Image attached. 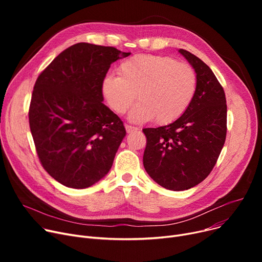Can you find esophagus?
<instances>
[{"instance_id":"34e87169","label":"esophagus","mask_w":262,"mask_h":262,"mask_svg":"<svg viewBox=\"0 0 262 262\" xmlns=\"http://www.w3.org/2000/svg\"><path fill=\"white\" fill-rule=\"evenodd\" d=\"M125 129H126V133H127V134H132V133H134V132L138 130V128L134 127V126H130V125H125Z\"/></svg>"}]
</instances>
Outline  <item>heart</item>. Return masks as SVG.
Here are the masks:
<instances>
[{
    "label": "heart",
    "instance_id": "b5f03b06",
    "mask_svg": "<svg viewBox=\"0 0 262 262\" xmlns=\"http://www.w3.org/2000/svg\"><path fill=\"white\" fill-rule=\"evenodd\" d=\"M118 75L104 78L102 93L119 115L139 101L128 115L133 123H172L185 114L196 92L193 69L167 56L135 55L119 66Z\"/></svg>",
    "mask_w": 262,
    "mask_h": 262
}]
</instances>
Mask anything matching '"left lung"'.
I'll return each instance as SVG.
<instances>
[{
  "mask_svg": "<svg viewBox=\"0 0 262 262\" xmlns=\"http://www.w3.org/2000/svg\"><path fill=\"white\" fill-rule=\"evenodd\" d=\"M196 74V92L185 114L157 128H144L143 166L161 187L184 191L202 183L212 171L226 138L224 90L211 69L181 49Z\"/></svg>",
  "mask_w": 262,
  "mask_h": 262,
  "instance_id": "left-lung-1",
  "label": "left lung"
}]
</instances>
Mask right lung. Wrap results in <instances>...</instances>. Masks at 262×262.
<instances>
[{
	"instance_id": "1",
	"label": "right lung",
	"mask_w": 262,
	"mask_h": 262,
	"mask_svg": "<svg viewBox=\"0 0 262 262\" xmlns=\"http://www.w3.org/2000/svg\"><path fill=\"white\" fill-rule=\"evenodd\" d=\"M130 53L80 42L64 50L41 73L30 106V127L45 170L61 185L85 189L112 169L126 135L104 103L110 64Z\"/></svg>"
}]
</instances>
